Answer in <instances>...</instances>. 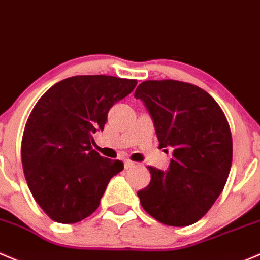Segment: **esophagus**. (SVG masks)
I'll list each match as a JSON object with an SVG mask.
<instances>
[{
  "instance_id": "1",
  "label": "esophagus",
  "mask_w": 260,
  "mask_h": 260,
  "mask_svg": "<svg viewBox=\"0 0 260 260\" xmlns=\"http://www.w3.org/2000/svg\"><path fill=\"white\" fill-rule=\"evenodd\" d=\"M135 165H136V163L132 162V160H129V159H125V160H124V168H125V169L132 168V167H135Z\"/></svg>"
}]
</instances>
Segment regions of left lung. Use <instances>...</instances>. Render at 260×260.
Instances as JSON below:
<instances>
[{
  "label": "left lung",
  "instance_id": "left-lung-1",
  "mask_svg": "<svg viewBox=\"0 0 260 260\" xmlns=\"http://www.w3.org/2000/svg\"><path fill=\"white\" fill-rule=\"evenodd\" d=\"M135 97L152 116L159 148L173 151L167 172L148 167L151 183L137 192L142 207L166 225L198 222L231 171L233 142L222 108L204 89L174 80L142 82Z\"/></svg>",
  "mask_w": 260,
  "mask_h": 260
}]
</instances>
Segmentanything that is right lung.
Returning <instances> with one entry per match:
<instances>
[{
    "mask_svg": "<svg viewBox=\"0 0 260 260\" xmlns=\"http://www.w3.org/2000/svg\"><path fill=\"white\" fill-rule=\"evenodd\" d=\"M137 81L113 76H73L38 100L23 131V173L38 206L54 222L72 224L100 206L121 160L92 149L108 111L135 89Z\"/></svg>",
    "mask_w": 260,
    "mask_h": 260,
    "instance_id": "right-lung-1",
    "label": "right lung"
}]
</instances>
